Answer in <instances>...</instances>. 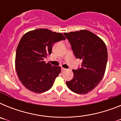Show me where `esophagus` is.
<instances>
[{
  "mask_svg": "<svg viewBox=\"0 0 121 121\" xmlns=\"http://www.w3.org/2000/svg\"><path fill=\"white\" fill-rule=\"evenodd\" d=\"M62 71H66V70H67V69H66V68H62Z\"/></svg>",
  "mask_w": 121,
  "mask_h": 121,
  "instance_id": "34e87169",
  "label": "esophagus"
}]
</instances>
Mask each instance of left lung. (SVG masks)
<instances>
[{"mask_svg":"<svg viewBox=\"0 0 121 121\" xmlns=\"http://www.w3.org/2000/svg\"><path fill=\"white\" fill-rule=\"evenodd\" d=\"M64 35L76 57L82 60V67L73 70V78L66 84L76 93H88L96 87L104 75L108 57L106 45L100 37L85 30Z\"/></svg>","mask_w":121,"mask_h":121,"instance_id":"8db88e82","label":"left lung"}]
</instances>
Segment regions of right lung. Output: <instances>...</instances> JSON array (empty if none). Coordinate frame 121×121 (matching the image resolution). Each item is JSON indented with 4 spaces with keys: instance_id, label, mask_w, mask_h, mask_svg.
Listing matches in <instances>:
<instances>
[{
    "instance_id": "right-lung-1",
    "label": "right lung",
    "mask_w": 121,
    "mask_h": 121,
    "mask_svg": "<svg viewBox=\"0 0 121 121\" xmlns=\"http://www.w3.org/2000/svg\"><path fill=\"white\" fill-rule=\"evenodd\" d=\"M65 40L60 33L39 28L25 33L17 45L15 67L23 86L34 93H41L52 87L61 71L59 66L43 61L51 54L56 42Z\"/></svg>"
}]
</instances>
